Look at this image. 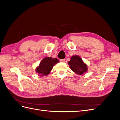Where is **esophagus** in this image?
<instances>
[{
  "label": "esophagus",
  "instance_id": "obj_1",
  "mask_svg": "<svg viewBox=\"0 0 120 120\" xmlns=\"http://www.w3.org/2000/svg\"><path fill=\"white\" fill-rule=\"evenodd\" d=\"M60 61L61 62H63V63H64V62H65V59H61L60 60Z\"/></svg>",
  "mask_w": 120,
  "mask_h": 120
}]
</instances>
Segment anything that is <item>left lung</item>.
I'll list each match as a JSON object with an SVG mask.
<instances>
[{
    "label": "left lung",
    "mask_w": 120,
    "mask_h": 120,
    "mask_svg": "<svg viewBox=\"0 0 120 120\" xmlns=\"http://www.w3.org/2000/svg\"><path fill=\"white\" fill-rule=\"evenodd\" d=\"M71 69L76 74L83 75L87 71V67L80 57L77 55L72 56L68 62Z\"/></svg>",
    "instance_id": "1"
}]
</instances>
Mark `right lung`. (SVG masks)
Returning <instances> with one entry per match:
<instances>
[{"label": "right lung", "mask_w": 120, "mask_h": 120, "mask_svg": "<svg viewBox=\"0 0 120 120\" xmlns=\"http://www.w3.org/2000/svg\"><path fill=\"white\" fill-rule=\"evenodd\" d=\"M58 62L59 60L57 58L45 57L41 60L39 66L36 68V71L41 76L48 75L53 66Z\"/></svg>", "instance_id": "1"}]
</instances>
